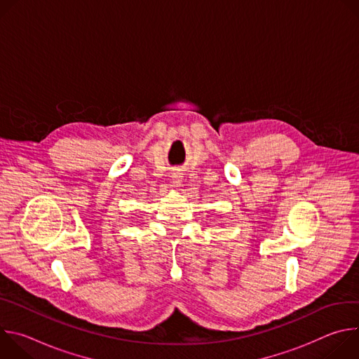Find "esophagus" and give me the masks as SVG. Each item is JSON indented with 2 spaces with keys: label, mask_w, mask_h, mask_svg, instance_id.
<instances>
[{
  "label": "esophagus",
  "mask_w": 359,
  "mask_h": 359,
  "mask_svg": "<svg viewBox=\"0 0 359 359\" xmlns=\"http://www.w3.org/2000/svg\"><path fill=\"white\" fill-rule=\"evenodd\" d=\"M182 175L179 173V172H175L173 175H172V183L173 184H176V186H180L182 184Z\"/></svg>",
  "instance_id": "obj_1"
}]
</instances>
